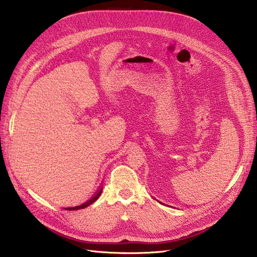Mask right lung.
<instances>
[{"mask_svg": "<svg viewBox=\"0 0 257 257\" xmlns=\"http://www.w3.org/2000/svg\"><path fill=\"white\" fill-rule=\"evenodd\" d=\"M102 192V187L98 190V192H96V194L94 195L93 198H91L89 201H87L85 203H83L82 205H79V206H76V207H68V208H66V210H78V209H82V208H85V207L90 206L91 204H93L97 199L99 198V195L101 194Z\"/></svg>", "mask_w": 257, "mask_h": 257, "instance_id": "add662e5", "label": "right lung"}]
</instances>
